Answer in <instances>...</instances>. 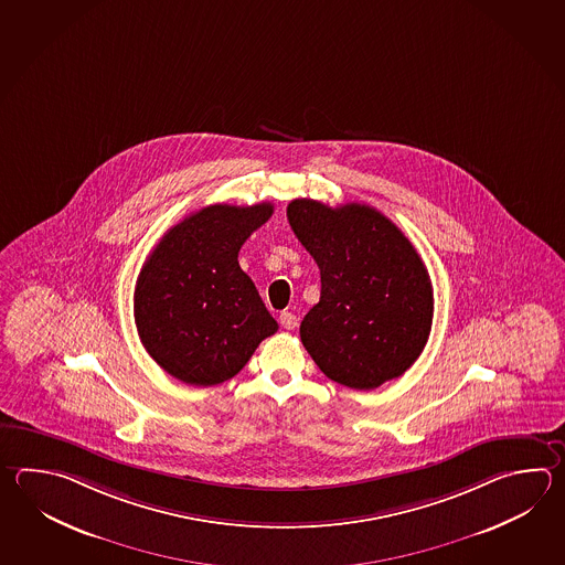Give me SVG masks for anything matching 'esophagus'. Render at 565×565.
Masks as SVG:
<instances>
[{"instance_id": "1", "label": "esophagus", "mask_w": 565, "mask_h": 565, "mask_svg": "<svg viewBox=\"0 0 565 565\" xmlns=\"http://www.w3.org/2000/svg\"><path fill=\"white\" fill-rule=\"evenodd\" d=\"M279 323H281V328H286V330H294V328L298 326V318H296L291 311H281V313H279Z\"/></svg>"}]
</instances>
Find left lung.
<instances>
[{
	"label": "left lung",
	"instance_id": "left-lung-1",
	"mask_svg": "<svg viewBox=\"0 0 565 565\" xmlns=\"http://www.w3.org/2000/svg\"><path fill=\"white\" fill-rule=\"evenodd\" d=\"M288 221L320 267V301L301 320V344L330 381L374 391L425 350L433 284L420 255L381 211L360 203L288 205Z\"/></svg>",
	"mask_w": 565,
	"mask_h": 565
}]
</instances>
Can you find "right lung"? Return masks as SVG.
<instances>
[{"label":"right lung","instance_id":"add662e5","mask_svg":"<svg viewBox=\"0 0 565 565\" xmlns=\"http://www.w3.org/2000/svg\"><path fill=\"white\" fill-rule=\"evenodd\" d=\"M271 213V203L209 205L167 231L142 265L135 288L140 342L177 381H230L276 334V320L237 262Z\"/></svg>","mask_w":565,"mask_h":565}]
</instances>
